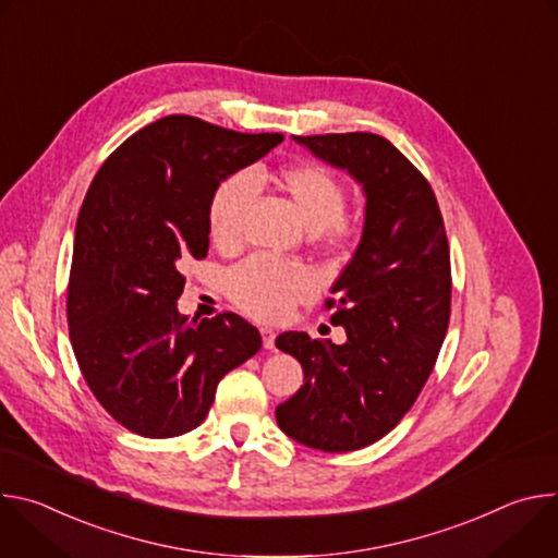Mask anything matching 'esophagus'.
<instances>
[{"mask_svg":"<svg viewBox=\"0 0 558 558\" xmlns=\"http://www.w3.org/2000/svg\"><path fill=\"white\" fill-rule=\"evenodd\" d=\"M260 336H263L265 349L274 351V349H276V331H271V329H260Z\"/></svg>","mask_w":558,"mask_h":558,"instance_id":"34e87169","label":"esophagus"}]
</instances>
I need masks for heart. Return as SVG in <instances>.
Segmentation results:
<instances>
[{
    "label": "heart",
    "mask_w": 558,
    "mask_h": 558,
    "mask_svg": "<svg viewBox=\"0 0 558 558\" xmlns=\"http://www.w3.org/2000/svg\"><path fill=\"white\" fill-rule=\"evenodd\" d=\"M278 181L317 245L342 252L355 243L360 220L344 211L347 185L329 168L320 163L289 166L280 170ZM256 194L258 179L252 170H238L214 187L207 222L211 241L220 250H235L243 243L245 214ZM225 291L238 308L256 320L278 323L313 293V280L300 265L256 256L227 271Z\"/></svg>",
    "instance_id": "heart-1"
}]
</instances>
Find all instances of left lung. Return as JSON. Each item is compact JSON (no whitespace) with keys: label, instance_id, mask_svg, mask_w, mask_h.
Wrapping results in <instances>:
<instances>
[{"label":"left lung","instance_id":"1","mask_svg":"<svg viewBox=\"0 0 558 558\" xmlns=\"http://www.w3.org/2000/svg\"><path fill=\"white\" fill-rule=\"evenodd\" d=\"M293 138L362 183L366 220L325 302L347 342L298 331L276 340L304 371L276 420L302 446L349 452L400 424L435 368L450 320V247L430 183L390 141L371 132Z\"/></svg>","mask_w":558,"mask_h":558}]
</instances>
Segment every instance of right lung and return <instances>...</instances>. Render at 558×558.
Returning a JSON list of instances; mask_svg holds the SVG:
<instances>
[{
    "mask_svg": "<svg viewBox=\"0 0 558 558\" xmlns=\"http://www.w3.org/2000/svg\"><path fill=\"white\" fill-rule=\"evenodd\" d=\"M282 134H243L187 114L125 138L99 168L74 229L68 331L97 402L151 439L203 424L216 386L263 347L231 311L181 315L185 265L209 250L207 205L229 174L258 161Z\"/></svg>",
    "mask_w": 558,
    "mask_h": 558,
    "instance_id": "right-lung-1",
    "label": "right lung"
}]
</instances>
